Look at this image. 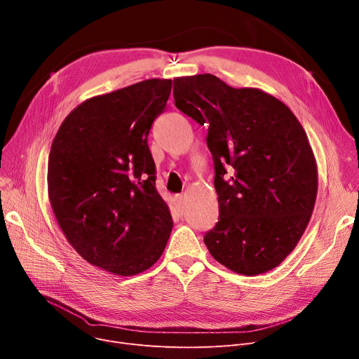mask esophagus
Listing matches in <instances>:
<instances>
[{"label":"esophagus","instance_id":"34e87169","mask_svg":"<svg viewBox=\"0 0 359 359\" xmlns=\"http://www.w3.org/2000/svg\"><path fill=\"white\" fill-rule=\"evenodd\" d=\"M176 203H177V208H179V211H182V212H183V210H184V205H186V202H184V196H183V195H177V196H176Z\"/></svg>","mask_w":359,"mask_h":359}]
</instances>
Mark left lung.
Returning a JSON list of instances; mask_svg holds the SVG:
<instances>
[{
	"label": "left lung",
	"mask_w": 359,
	"mask_h": 359,
	"mask_svg": "<svg viewBox=\"0 0 359 359\" xmlns=\"http://www.w3.org/2000/svg\"><path fill=\"white\" fill-rule=\"evenodd\" d=\"M176 107L208 126L219 218L203 241L230 271L255 276L295 249L317 196V164L290 107L260 88L212 74L173 80Z\"/></svg>",
	"instance_id": "1"
}]
</instances>
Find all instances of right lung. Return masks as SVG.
Listing matches in <instances>:
<instances>
[{"label":"right lung","instance_id":"right-lung-1","mask_svg":"<svg viewBox=\"0 0 359 359\" xmlns=\"http://www.w3.org/2000/svg\"><path fill=\"white\" fill-rule=\"evenodd\" d=\"M172 80L149 79L87 99L61 123L48 160V195L84 260L132 276L163 255L172 214L156 189L148 134Z\"/></svg>","mask_w":359,"mask_h":359}]
</instances>
